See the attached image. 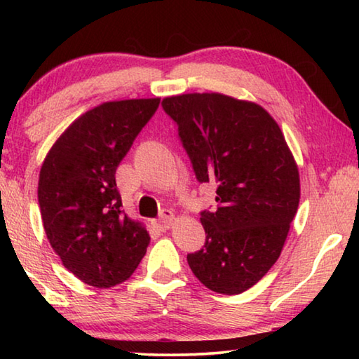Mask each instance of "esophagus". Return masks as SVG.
I'll list each match as a JSON object with an SVG mask.
<instances>
[{"label":"esophagus","instance_id":"esophagus-1","mask_svg":"<svg viewBox=\"0 0 359 359\" xmlns=\"http://www.w3.org/2000/svg\"><path fill=\"white\" fill-rule=\"evenodd\" d=\"M174 220H175L174 212H172V210H168V209H165V210L161 212L160 218H158L156 226H158V229H160V231H166V229H169V228L172 226Z\"/></svg>","mask_w":359,"mask_h":359}]
</instances>
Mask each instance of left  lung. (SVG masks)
I'll return each mask as SVG.
<instances>
[{
  "label": "left lung",
  "mask_w": 359,
  "mask_h": 359,
  "mask_svg": "<svg viewBox=\"0 0 359 359\" xmlns=\"http://www.w3.org/2000/svg\"><path fill=\"white\" fill-rule=\"evenodd\" d=\"M199 182H215L218 208L201 212L205 244L187 255L193 274L222 294H239L280 257L301 198L299 171L272 115L223 93L168 96Z\"/></svg>",
  "instance_id": "1"
}]
</instances>
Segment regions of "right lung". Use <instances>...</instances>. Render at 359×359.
Listing matches in <instances>:
<instances>
[{"label":"right lung","mask_w":359,"mask_h":359,"mask_svg":"<svg viewBox=\"0 0 359 359\" xmlns=\"http://www.w3.org/2000/svg\"><path fill=\"white\" fill-rule=\"evenodd\" d=\"M160 98L107 101L66 128L41 166L38 199L48 242L66 269L95 288L128 280L150 242L121 210L115 171Z\"/></svg>","instance_id":"add662e5"}]
</instances>
